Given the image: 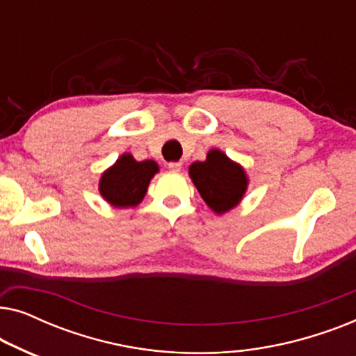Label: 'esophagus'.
Listing matches in <instances>:
<instances>
[{"mask_svg":"<svg viewBox=\"0 0 356 356\" xmlns=\"http://www.w3.org/2000/svg\"><path fill=\"white\" fill-rule=\"evenodd\" d=\"M181 162H170L168 163V168L172 170V172H179V170H181Z\"/></svg>","mask_w":356,"mask_h":356,"instance_id":"1","label":"esophagus"}]
</instances>
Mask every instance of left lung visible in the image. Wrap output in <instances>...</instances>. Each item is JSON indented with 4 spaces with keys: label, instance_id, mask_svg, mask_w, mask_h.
I'll return each mask as SVG.
<instances>
[{
    "label": "left lung",
    "instance_id": "obj_1",
    "mask_svg": "<svg viewBox=\"0 0 356 356\" xmlns=\"http://www.w3.org/2000/svg\"><path fill=\"white\" fill-rule=\"evenodd\" d=\"M189 178L204 202L217 216L235 209L245 197L250 184L245 168L220 149L209 150L204 162L189 165Z\"/></svg>",
    "mask_w": 356,
    "mask_h": 356
}]
</instances>
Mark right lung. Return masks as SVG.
I'll list each match as a JSON object with an SVG mask.
<instances>
[{"instance_id": "right-lung-1", "label": "right lung", "mask_w": 356, "mask_h": 356, "mask_svg": "<svg viewBox=\"0 0 356 356\" xmlns=\"http://www.w3.org/2000/svg\"><path fill=\"white\" fill-rule=\"evenodd\" d=\"M155 160L138 162L133 155L124 152L106 168L99 179V193L104 201L116 209L136 207L143 202L150 179L159 173Z\"/></svg>"}]
</instances>
